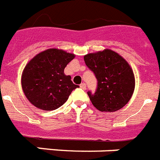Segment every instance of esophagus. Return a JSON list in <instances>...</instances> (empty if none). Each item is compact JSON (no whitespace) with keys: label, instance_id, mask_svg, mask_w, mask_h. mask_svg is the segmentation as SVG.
<instances>
[{"label":"esophagus","instance_id":"34e87169","mask_svg":"<svg viewBox=\"0 0 160 160\" xmlns=\"http://www.w3.org/2000/svg\"><path fill=\"white\" fill-rule=\"evenodd\" d=\"M80 88H82V89H83V90H85V89H86V88H87V86H86V84L84 83H81L80 84Z\"/></svg>","mask_w":160,"mask_h":160}]
</instances>
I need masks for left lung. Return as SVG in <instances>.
I'll return each instance as SVG.
<instances>
[{
  "label": "left lung",
  "instance_id": "left-lung-1",
  "mask_svg": "<svg viewBox=\"0 0 160 160\" xmlns=\"http://www.w3.org/2000/svg\"><path fill=\"white\" fill-rule=\"evenodd\" d=\"M84 62L98 80L91 102L101 112H116L127 104L135 89V77L128 62L114 51L106 49L84 56Z\"/></svg>",
  "mask_w": 160,
  "mask_h": 160
}]
</instances>
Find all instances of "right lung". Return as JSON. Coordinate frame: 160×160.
Listing matches in <instances>:
<instances>
[{
	"label": "right lung",
	"instance_id": "right-lung-1",
	"mask_svg": "<svg viewBox=\"0 0 160 160\" xmlns=\"http://www.w3.org/2000/svg\"><path fill=\"white\" fill-rule=\"evenodd\" d=\"M74 54L50 48L37 54L25 66L21 78L25 95L31 104L44 111L60 107L78 88L63 72Z\"/></svg>",
	"mask_w": 160,
	"mask_h": 160
}]
</instances>
